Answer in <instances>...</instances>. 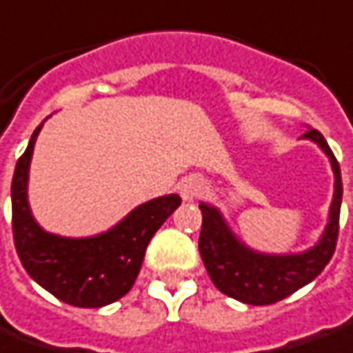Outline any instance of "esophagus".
<instances>
[{
    "label": "esophagus",
    "mask_w": 353,
    "mask_h": 353,
    "mask_svg": "<svg viewBox=\"0 0 353 353\" xmlns=\"http://www.w3.org/2000/svg\"><path fill=\"white\" fill-rule=\"evenodd\" d=\"M205 191V181L197 176L185 177L179 183V195L183 201H195Z\"/></svg>",
    "instance_id": "obj_1"
}]
</instances>
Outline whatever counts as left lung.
Returning a JSON list of instances; mask_svg holds the SVG:
<instances>
[{"instance_id": "1", "label": "left lung", "mask_w": 353, "mask_h": 353, "mask_svg": "<svg viewBox=\"0 0 353 353\" xmlns=\"http://www.w3.org/2000/svg\"><path fill=\"white\" fill-rule=\"evenodd\" d=\"M303 139L319 144V148L328 156L334 172V197L328 211V223L314 246L297 254H265L252 250L232 232L216 207L209 203L199 205L203 214L199 236L203 263L214 287L240 303L272 305L289 297L321 274L334 254L342 205L340 165L319 130L309 128Z\"/></svg>"}]
</instances>
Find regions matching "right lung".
<instances>
[{
	"label": "right lung",
	"instance_id": "obj_1",
	"mask_svg": "<svg viewBox=\"0 0 353 353\" xmlns=\"http://www.w3.org/2000/svg\"><path fill=\"white\" fill-rule=\"evenodd\" d=\"M43 123L34 128L27 150L17 160L11 183L13 240L19 260L39 285L62 303L99 309L125 297L134 285L146 246L181 205V197L170 193L146 201L101 234L68 238L46 232L34 221L29 205V170Z\"/></svg>",
	"mask_w": 353,
	"mask_h": 353
}]
</instances>
